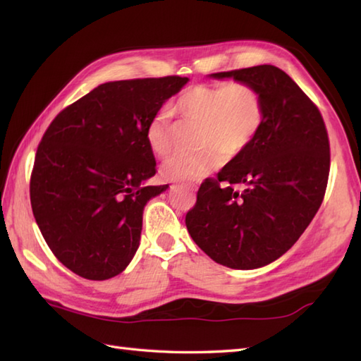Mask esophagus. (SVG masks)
Masks as SVG:
<instances>
[{
	"mask_svg": "<svg viewBox=\"0 0 361 361\" xmlns=\"http://www.w3.org/2000/svg\"><path fill=\"white\" fill-rule=\"evenodd\" d=\"M188 190H190V192H195V188L194 186H186Z\"/></svg>",
	"mask_w": 361,
	"mask_h": 361,
	"instance_id": "esophagus-1",
	"label": "esophagus"
}]
</instances>
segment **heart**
<instances>
[{
	"mask_svg": "<svg viewBox=\"0 0 361 361\" xmlns=\"http://www.w3.org/2000/svg\"><path fill=\"white\" fill-rule=\"evenodd\" d=\"M173 113L188 124H198L200 150L178 153L161 167L164 180L195 183L225 161L239 158L255 142L265 118L264 96L250 82L198 83L186 88L173 102ZM175 122L169 111H158L149 122L145 136L158 157L173 149Z\"/></svg>",
	"mask_w": 361,
	"mask_h": 361,
	"instance_id": "b5f03b06",
	"label": "heart"
}]
</instances>
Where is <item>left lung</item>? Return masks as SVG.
I'll return each instance as SVG.
<instances>
[{
	"instance_id": "1",
	"label": "left lung",
	"mask_w": 361,
	"mask_h": 361,
	"mask_svg": "<svg viewBox=\"0 0 361 361\" xmlns=\"http://www.w3.org/2000/svg\"><path fill=\"white\" fill-rule=\"evenodd\" d=\"M211 75L256 85L265 118L247 152L202 183L186 226L217 264L251 270L287 252L315 217L331 171L329 136L318 106L278 66Z\"/></svg>"
}]
</instances>
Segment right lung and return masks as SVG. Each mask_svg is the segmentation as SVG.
<instances>
[{"label":"right lung","mask_w":361,"mask_h":361,"mask_svg":"<svg viewBox=\"0 0 361 361\" xmlns=\"http://www.w3.org/2000/svg\"><path fill=\"white\" fill-rule=\"evenodd\" d=\"M188 80L102 83L46 128L30 173V204L54 256L73 273L105 281L133 259L144 206L169 188L142 185L157 173L145 130Z\"/></svg>","instance_id":"1"}]
</instances>
